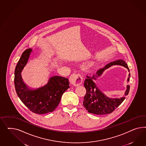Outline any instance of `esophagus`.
I'll list each match as a JSON object with an SVG mask.
<instances>
[{
    "label": "esophagus",
    "mask_w": 146,
    "mask_h": 146,
    "mask_svg": "<svg viewBox=\"0 0 146 146\" xmlns=\"http://www.w3.org/2000/svg\"><path fill=\"white\" fill-rule=\"evenodd\" d=\"M82 82V77L80 74H73L70 78V84L75 86L81 84Z\"/></svg>",
    "instance_id": "esophagus-1"
}]
</instances>
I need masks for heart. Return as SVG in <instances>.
Instances as JSON below:
<instances>
[{
  "instance_id": "b5f03b06",
  "label": "heart",
  "mask_w": 146,
  "mask_h": 146,
  "mask_svg": "<svg viewBox=\"0 0 146 146\" xmlns=\"http://www.w3.org/2000/svg\"><path fill=\"white\" fill-rule=\"evenodd\" d=\"M95 62H89L88 64V65H87L86 66V67H87V68H90V67H93V66H94V65H95Z\"/></svg>"
}]
</instances>
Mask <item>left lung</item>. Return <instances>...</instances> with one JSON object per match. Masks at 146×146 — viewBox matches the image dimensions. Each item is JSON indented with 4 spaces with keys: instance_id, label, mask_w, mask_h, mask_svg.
<instances>
[{
    "instance_id": "obj_1",
    "label": "left lung",
    "mask_w": 146,
    "mask_h": 146,
    "mask_svg": "<svg viewBox=\"0 0 146 146\" xmlns=\"http://www.w3.org/2000/svg\"><path fill=\"white\" fill-rule=\"evenodd\" d=\"M120 65L126 68L129 72L127 64L124 60L120 59L111 62L103 68L97 71L96 74L93 76L87 75L84 82V86L86 89V94L84 96L83 104L85 109L89 113L95 115H106L112 113L115 109L123 102L125 97L121 98H110L102 93L101 90L97 87L95 83V80L102 75L103 72L113 65ZM127 82L129 81L130 73L128 74ZM130 86L127 85V89L125 91V96L127 95L129 91Z\"/></svg>"
}]
</instances>
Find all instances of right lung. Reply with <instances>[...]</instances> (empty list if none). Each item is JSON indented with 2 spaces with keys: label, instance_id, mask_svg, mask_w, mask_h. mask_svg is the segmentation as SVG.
Instances as JSON below:
<instances>
[{
  "label": "right lung",
  "instance_id": "right-lung-1",
  "mask_svg": "<svg viewBox=\"0 0 146 146\" xmlns=\"http://www.w3.org/2000/svg\"><path fill=\"white\" fill-rule=\"evenodd\" d=\"M32 49L26 50L18 62L14 72V85L18 97L34 113L45 114L52 112L60 103L62 95L70 88L67 78L53 76L43 87L29 88L23 81L21 72L30 57Z\"/></svg>",
  "mask_w": 146,
  "mask_h": 146
}]
</instances>
